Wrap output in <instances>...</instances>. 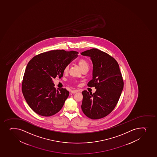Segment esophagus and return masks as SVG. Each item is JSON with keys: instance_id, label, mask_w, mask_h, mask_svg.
<instances>
[{"instance_id": "esophagus-1", "label": "esophagus", "mask_w": 157, "mask_h": 157, "mask_svg": "<svg viewBox=\"0 0 157 157\" xmlns=\"http://www.w3.org/2000/svg\"><path fill=\"white\" fill-rule=\"evenodd\" d=\"M78 92H79L78 90H72L71 91V93H73V94H75L76 93H77Z\"/></svg>"}]
</instances>
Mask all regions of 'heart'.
I'll return each instance as SVG.
<instances>
[{
    "instance_id": "b5f03b06",
    "label": "heart",
    "mask_w": 157,
    "mask_h": 157,
    "mask_svg": "<svg viewBox=\"0 0 157 157\" xmlns=\"http://www.w3.org/2000/svg\"><path fill=\"white\" fill-rule=\"evenodd\" d=\"M77 64L78 66H79L80 68H81L82 71L84 70H89L90 65H89V62L87 61V60L86 59L83 58L80 59L78 61ZM68 69H69V66L66 65L63 70L64 73H67L68 71Z\"/></svg>"
}]
</instances>
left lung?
Wrapping results in <instances>:
<instances>
[{"label": "left lung", "mask_w": 157, "mask_h": 157, "mask_svg": "<svg viewBox=\"0 0 157 157\" xmlns=\"http://www.w3.org/2000/svg\"><path fill=\"white\" fill-rule=\"evenodd\" d=\"M92 61L93 79L87 86L95 87V92L83 91L81 109L84 114L92 120L103 118L117 105L124 87L119 65L115 59L98 49L81 52Z\"/></svg>", "instance_id": "8db88e82"}]
</instances>
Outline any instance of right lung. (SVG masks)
Returning a JSON list of instances; mask_svg holds the SVG:
<instances>
[{
  "mask_svg": "<svg viewBox=\"0 0 157 157\" xmlns=\"http://www.w3.org/2000/svg\"><path fill=\"white\" fill-rule=\"evenodd\" d=\"M75 51L54 50L34 56L28 63L22 92L29 107L37 114L50 117L58 113L69 95L65 89H56L52 79L63 77L64 68L77 57Z\"/></svg>",
  "mask_w": 157,
  "mask_h": 157,
  "instance_id": "add662e5",
  "label": "right lung"
}]
</instances>
